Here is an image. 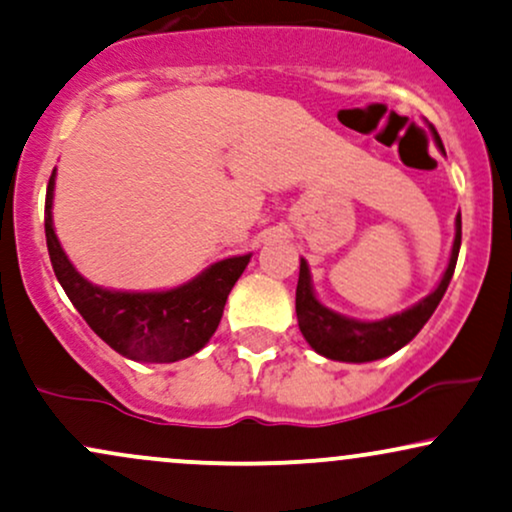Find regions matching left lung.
I'll use <instances>...</instances> for the list:
<instances>
[{"label":"left lung","instance_id":"8db88e82","mask_svg":"<svg viewBox=\"0 0 512 512\" xmlns=\"http://www.w3.org/2000/svg\"><path fill=\"white\" fill-rule=\"evenodd\" d=\"M440 144V142H438ZM462 243V216L455 219V243H452V255L440 279L438 289L428 293L424 301H419L404 313L390 315L385 320L361 322L354 317H344L334 310L325 308L315 298L313 286H310V272L305 260H301V274H298L296 286V315L298 327H301L305 342H308L320 356L332 358V361L346 363H368L385 358L409 344L421 327L426 325L428 317L438 308L440 298L448 291V284L455 272L457 255H460Z\"/></svg>","mask_w":512,"mask_h":512}]
</instances>
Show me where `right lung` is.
<instances>
[{"label":"right lung","mask_w":512,"mask_h":512,"mask_svg":"<svg viewBox=\"0 0 512 512\" xmlns=\"http://www.w3.org/2000/svg\"><path fill=\"white\" fill-rule=\"evenodd\" d=\"M55 170L45 195V238L57 281L93 332L117 354L149 363H173L197 354L219 327L223 305L248 267L250 255L228 257L170 291L127 293L93 286L64 255L52 228Z\"/></svg>","instance_id":"add662e5"}]
</instances>
